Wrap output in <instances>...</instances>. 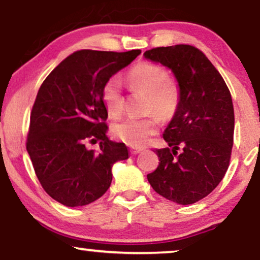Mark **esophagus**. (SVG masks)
Returning <instances> with one entry per match:
<instances>
[{"label": "esophagus", "mask_w": 260, "mask_h": 260, "mask_svg": "<svg viewBox=\"0 0 260 260\" xmlns=\"http://www.w3.org/2000/svg\"><path fill=\"white\" fill-rule=\"evenodd\" d=\"M141 151H144V148H140V147H132V148H131V153H132V154L140 153Z\"/></svg>", "instance_id": "obj_1"}]
</instances>
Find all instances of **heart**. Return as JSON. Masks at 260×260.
I'll use <instances>...</instances> for the list:
<instances>
[{
	"label": "heart",
	"instance_id": "b5f03b06",
	"mask_svg": "<svg viewBox=\"0 0 260 260\" xmlns=\"http://www.w3.org/2000/svg\"><path fill=\"white\" fill-rule=\"evenodd\" d=\"M128 82L133 88L148 94V110H155L162 119H171L177 110L179 91L174 82L169 81L168 71L157 64L140 63L128 74ZM102 101L109 115L117 116L123 110L120 78L114 76L102 88ZM150 114L146 117H124L113 123L112 132L131 146H143L158 132L160 117Z\"/></svg>",
	"mask_w": 260,
	"mask_h": 260
}]
</instances>
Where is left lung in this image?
Masks as SVG:
<instances>
[{
  "label": "left lung",
  "instance_id": "obj_1",
  "mask_svg": "<svg viewBox=\"0 0 260 260\" xmlns=\"http://www.w3.org/2000/svg\"><path fill=\"white\" fill-rule=\"evenodd\" d=\"M144 57L170 69L179 91L177 110L162 134L169 147L154 151L160 162L147 179L165 199L191 205L216 188L230 165L231 92L208 58L190 45L152 48ZM179 147L182 152L177 154Z\"/></svg>",
  "mask_w": 260,
  "mask_h": 260
}]
</instances>
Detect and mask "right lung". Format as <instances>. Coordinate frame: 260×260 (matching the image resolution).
<instances>
[{"mask_svg": "<svg viewBox=\"0 0 260 260\" xmlns=\"http://www.w3.org/2000/svg\"><path fill=\"white\" fill-rule=\"evenodd\" d=\"M141 53L77 51L47 76L30 113L27 152L45 191L67 207L94 202L112 183V168L128 158L123 143L107 137L102 88ZM100 140V151L85 146Z\"/></svg>", "mask_w": 260, "mask_h": 260, "instance_id": "1", "label": "right lung"}]
</instances>
